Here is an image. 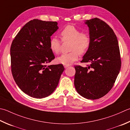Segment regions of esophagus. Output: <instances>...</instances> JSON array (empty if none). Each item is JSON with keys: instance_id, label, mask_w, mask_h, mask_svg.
<instances>
[{"instance_id": "obj_1", "label": "esophagus", "mask_w": 130, "mask_h": 130, "mask_svg": "<svg viewBox=\"0 0 130 130\" xmlns=\"http://www.w3.org/2000/svg\"><path fill=\"white\" fill-rule=\"evenodd\" d=\"M63 67H64L65 68H67L68 67H69V65H63Z\"/></svg>"}]
</instances>
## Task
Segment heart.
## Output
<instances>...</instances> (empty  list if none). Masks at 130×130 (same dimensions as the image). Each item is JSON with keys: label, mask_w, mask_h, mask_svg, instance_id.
<instances>
[{"label": "heart", "mask_w": 130, "mask_h": 130, "mask_svg": "<svg viewBox=\"0 0 130 130\" xmlns=\"http://www.w3.org/2000/svg\"><path fill=\"white\" fill-rule=\"evenodd\" d=\"M60 36L63 42H71L70 51L71 52L64 53L57 58L58 63L63 65H70L81 55L85 54L90 47L91 38L87 32H82L81 30L73 25H68L60 32ZM61 42L57 38L53 37L50 41L51 50L55 53L59 54L61 52Z\"/></svg>", "instance_id": "b5f03b06"}]
</instances>
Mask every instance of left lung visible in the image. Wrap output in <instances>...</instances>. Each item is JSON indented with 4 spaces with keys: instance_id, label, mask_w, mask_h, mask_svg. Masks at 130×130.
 I'll list each match as a JSON object with an SVG mask.
<instances>
[{
    "instance_id": "1",
    "label": "left lung",
    "mask_w": 130,
    "mask_h": 130,
    "mask_svg": "<svg viewBox=\"0 0 130 130\" xmlns=\"http://www.w3.org/2000/svg\"><path fill=\"white\" fill-rule=\"evenodd\" d=\"M91 44L81 62L87 67L75 65L74 86L78 93L91 100L107 94L116 82L121 67L118 42L113 29L98 18L87 20Z\"/></svg>"
}]
</instances>
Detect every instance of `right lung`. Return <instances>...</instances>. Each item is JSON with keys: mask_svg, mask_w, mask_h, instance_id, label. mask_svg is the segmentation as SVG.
<instances>
[{"mask_svg": "<svg viewBox=\"0 0 130 130\" xmlns=\"http://www.w3.org/2000/svg\"><path fill=\"white\" fill-rule=\"evenodd\" d=\"M58 28L56 21L34 19L23 26L12 41L13 77L19 87L31 97L42 99L50 95L65 69L62 64L47 65L55 57L50 41Z\"/></svg>", "mask_w": 130, "mask_h": 130, "instance_id": "obj_1", "label": "right lung"}]
</instances>
